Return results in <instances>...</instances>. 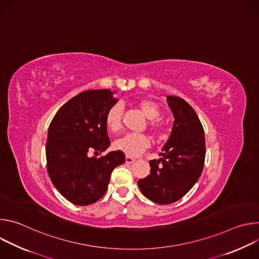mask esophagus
I'll return each mask as SVG.
<instances>
[{
	"mask_svg": "<svg viewBox=\"0 0 259 259\" xmlns=\"http://www.w3.org/2000/svg\"><path fill=\"white\" fill-rule=\"evenodd\" d=\"M133 162H135V158H132V157H129V156L126 157V163L127 164H131Z\"/></svg>",
	"mask_w": 259,
	"mask_h": 259,
	"instance_id": "34e87169",
	"label": "esophagus"
}]
</instances>
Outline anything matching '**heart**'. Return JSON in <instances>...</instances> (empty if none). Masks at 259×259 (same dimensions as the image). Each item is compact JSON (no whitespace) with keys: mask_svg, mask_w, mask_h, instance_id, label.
<instances>
[{"mask_svg":"<svg viewBox=\"0 0 259 259\" xmlns=\"http://www.w3.org/2000/svg\"><path fill=\"white\" fill-rule=\"evenodd\" d=\"M137 108L147 119L146 125L152 135L161 138L164 135L165 123L160 118L161 108L151 99H139L136 101ZM124 109L121 103L117 102L110 106L105 115V125L112 132H118L122 128ZM150 146V138L142 133H128L114 142V147L129 157H135Z\"/></svg>","mask_w":259,"mask_h":259,"instance_id":"b5f03b06","label":"heart"}]
</instances>
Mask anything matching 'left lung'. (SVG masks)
<instances>
[{"instance_id": "1", "label": "left lung", "mask_w": 259, "mask_h": 259, "mask_svg": "<svg viewBox=\"0 0 259 259\" xmlns=\"http://www.w3.org/2000/svg\"><path fill=\"white\" fill-rule=\"evenodd\" d=\"M174 124L159 160L150 161L151 173L138 180L141 193L167 205L186 195L202 174L206 144L204 129L194 108L184 99L167 96Z\"/></svg>"}]
</instances>
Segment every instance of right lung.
<instances>
[{
  "mask_svg": "<svg viewBox=\"0 0 259 259\" xmlns=\"http://www.w3.org/2000/svg\"><path fill=\"white\" fill-rule=\"evenodd\" d=\"M108 89L87 90L64 103L50 123L46 142L49 177L70 203L86 206L105 194L110 174L125 162L121 151L99 158L110 144L105 125L107 109L117 103Z\"/></svg>",
  "mask_w": 259,
  "mask_h": 259,
  "instance_id": "obj_1",
  "label": "right lung"
}]
</instances>
